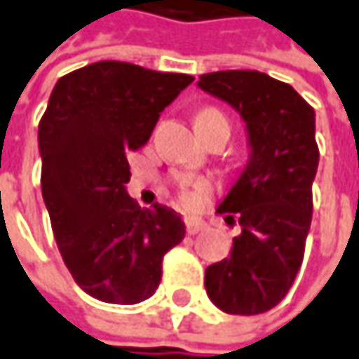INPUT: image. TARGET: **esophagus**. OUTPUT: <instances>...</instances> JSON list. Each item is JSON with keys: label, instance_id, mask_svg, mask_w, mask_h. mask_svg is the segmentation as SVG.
<instances>
[{"label": "esophagus", "instance_id": "34e87169", "mask_svg": "<svg viewBox=\"0 0 359 359\" xmlns=\"http://www.w3.org/2000/svg\"><path fill=\"white\" fill-rule=\"evenodd\" d=\"M203 229H204V224L201 222V220H187V234L194 236V234H198Z\"/></svg>", "mask_w": 359, "mask_h": 359}]
</instances>
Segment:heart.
<instances>
[{"label":"heart","mask_w":359,"mask_h":359,"mask_svg":"<svg viewBox=\"0 0 359 359\" xmlns=\"http://www.w3.org/2000/svg\"><path fill=\"white\" fill-rule=\"evenodd\" d=\"M220 117H222V115L218 113L217 109L206 107V109H201V111L194 115V125H201V123H206V121H210V118ZM208 194H210V184H206V182H192V184H189V182H180L177 201H179V204L184 210H196V208L203 206V203L206 201Z\"/></svg>","instance_id":"1"}]
</instances>
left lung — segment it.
Wrapping results in <instances>:
<instances>
[{
	"label": "left lung",
	"mask_w": 359,
	"mask_h": 359,
	"mask_svg": "<svg viewBox=\"0 0 359 359\" xmlns=\"http://www.w3.org/2000/svg\"><path fill=\"white\" fill-rule=\"evenodd\" d=\"M198 87L241 113L252 149L217 208L242 232L229 258L206 268V294L226 314H262L284 300L302 264L320 158L314 109L260 71L206 73Z\"/></svg>",
	"instance_id": "1"
}]
</instances>
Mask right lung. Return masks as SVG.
<instances>
[{
  "mask_svg": "<svg viewBox=\"0 0 359 359\" xmlns=\"http://www.w3.org/2000/svg\"><path fill=\"white\" fill-rule=\"evenodd\" d=\"M194 77L97 61L57 81L39 121L41 192L59 252L81 290L101 302L139 304L184 238L167 206L141 208L125 184L127 155L151 139L158 115Z\"/></svg>",
  "mask_w": 359,
  "mask_h": 359,
  "instance_id": "obj_1",
  "label": "right lung"
}]
</instances>
